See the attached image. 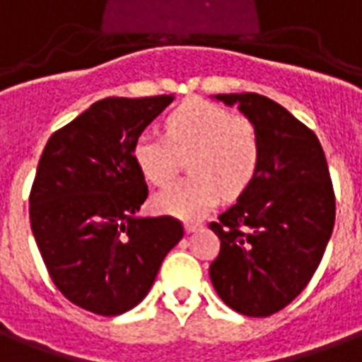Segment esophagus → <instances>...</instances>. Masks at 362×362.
I'll return each instance as SVG.
<instances>
[{
	"label": "esophagus",
	"instance_id": "obj_1",
	"mask_svg": "<svg viewBox=\"0 0 362 362\" xmlns=\"http://www.w3.org/2000/svg\"><path fill=\"white\" fill-rule=\"evenodd\" d=\"M200 228H202V226H200V223H197V221H187V223H185L187 233H194V231H199Z\"/></svg>",
	"mask_w": 362,
	"mask_h": 362
}]
</instances>
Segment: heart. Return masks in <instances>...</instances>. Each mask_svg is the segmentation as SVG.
Instances as JSON below:
<instances>
[{"label": "heart", "instance_id": "heart-1", "mask_svg": "<svg viewBox=\"0 0 362 362\" xmlns=\"http://www.w3.org/2000/svg\"><path fill=\"white\" fill-rule=\"evenodd\" d=\"M168 136L144 131L133 144V160L152 185L175 177L181 156L191 154V177L163 189L152 199L158 212L181 220H199L221 194L239 197L260 165V134L243 115L206 100H189L165 119Z\"/></svg>", "mask_w": 362, "mask_h": 362}]
</instances>
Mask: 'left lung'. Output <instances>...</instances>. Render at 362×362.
Segmentation results:
<instances>
[{"label":"left lung","mask_w":362,"mask_h":362,"mask_svg":"<svg viewBox=\"0 0 362 362\" xmlns=\"http://www.w3.org/2000/svg\"><path fill=\"white\" fill-rule=\"evenodd\" d=\"M252 121L262 154L252 183L210 223L220 255L210 279L245 316H270L299 295L320 264L336 221V197L316 134L255 92L216 94Z\"/></svg>","instance_id":"obj_1"}]
</instances>
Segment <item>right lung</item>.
I'll return each mask as SVG.
<instances>
[{
  "instance_id": "right-lung-1",
  "label": "right lung",
  "mask_w": 362,
  "mask_h": 362,
  "mask_svg": "<svg viewBox=\"0 0 362 362\" xmlns=\"http://www.w3.org/2000/svg\"><path fill=\"white\" fill-rule=\"evenodd\" d=\"M173 98H104L42 152L30 191L34 239L55 287L94 315L136 307L183 237L171 216H139L148 187L133 160L134 139Z\"/></svg>"
}]
</instances>
